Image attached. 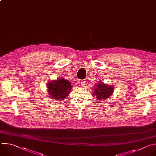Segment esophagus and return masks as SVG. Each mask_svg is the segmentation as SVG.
Instances as JSON below:
<instances>
[{
  "instance_id": "obj_1",
  "label": "esophagus",
  "mask_w": 156,
  "mask_h": 156,
  "mask_svg": "<svg viewBox=\"0 0 156 156\" xmlns=\"http://www.w3.org/2000/svg\"><path fill=\"white\" fill-rule=\"evenodd\" d=\"M80 83H81V86H84V85L86 84V82H85V81H84V80H81V81H80Z\"/></svg>"
}]
</instances>
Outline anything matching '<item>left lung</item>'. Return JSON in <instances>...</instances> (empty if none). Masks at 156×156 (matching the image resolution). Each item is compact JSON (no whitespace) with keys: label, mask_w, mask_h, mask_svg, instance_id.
<instances>
[{"label":"left lung","mask_w":156,"mask_h":156,"mask_svg":"<svg viewBox=\"0 0 156 156\" xmlns=\"http://www.w3.org/2000/svg\"><path fill=\"white\" fill-rule=\"evenodd\" d=\"M113 92L114 88L112 85L110 86L105 84L104 83L99 81L96 84L93 94L96 97L97 100L102 101V99L105 100L108 98L112 95Z\"/></svg>","instance_id":"1"}]
</instances>
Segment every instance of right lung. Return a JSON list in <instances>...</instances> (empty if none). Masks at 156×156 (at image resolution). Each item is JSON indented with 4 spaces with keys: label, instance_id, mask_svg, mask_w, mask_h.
I'll return each instance as SVG.
<instances>
[{
    "label": "right lung",
    "instance_id": "add662e5",
    "mask_svg": "<svg viewBox=\"0 0 156 156\" xmlns=\"http://www.w3.org/2000/svg\"><path fill=\"white\" fill-rule=\"evenodd\" d=\"M73 84L65 78H58L57 80L49 81L48 84V92L51 99L58 100H63L66 96H68Z\"/></svg>",
    "mask_w": 156,
    "mask_h": 156
}]
</instances>
